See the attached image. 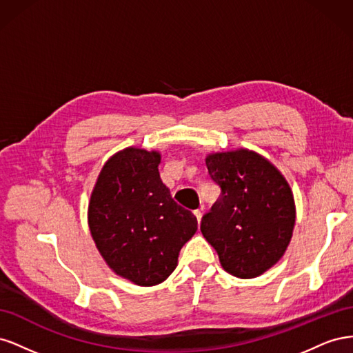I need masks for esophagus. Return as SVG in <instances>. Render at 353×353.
Here are the masks:
<instances>
[{"label": "esophagus", "instance_id": "1", "mask_svg": "<svg viewBox=\"0 0 353 353\" xmlns=\"http://www.w3.org/2000/svg\"><path fill=\"white\" fill-rule=\"evenodd\" d=\"M194 215H196V218H197V222L200 223V221H201V209L194 210Z\"/></svg>", "mask_w": 353, "mask_h": 353}]
</instances>
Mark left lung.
<instances>
[{"label":"left lung","instance_id":"1","mask_svg":"<svg viewBox=\"0 0 353 353\" xmlns=\"http://www.w3.org/2000/svg\"><path fill=\"white\" fill-rule=\"evenodd\" d=\"M206 166L221 196L201 218L203 237L228 274L259 276L283 258L292 240V188L268 159L248 148L208 154Z\"/></svg>","mask_w":353,"mask_h":353}]
</instances>
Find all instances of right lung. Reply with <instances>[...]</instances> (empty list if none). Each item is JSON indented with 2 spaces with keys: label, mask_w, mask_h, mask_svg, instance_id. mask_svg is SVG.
I'll return each mask as SVG.
<instances>
[{
  "label": "right lung",
  "mask_w": 353,
  "mask_h": 353,
  "mask_svg": "<svg viewBox=\"0 0 353 353\" xmlns=\"http://www.w3.org/2000/svg\"><path fill=\"white\" fill-rule=\"evenodd\" d=\"M160 153L128 147L113 154L97 178L88 206L92 240L109 268L150 287L174 272L197 218L170 196L159 174Z\"/></svg>",
  "instance_id": "add662e5"
}]
</instances>
